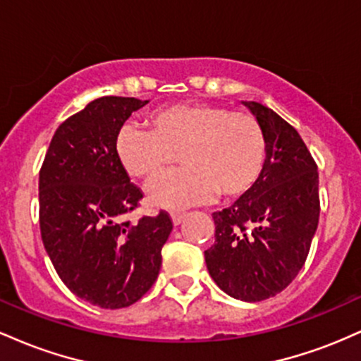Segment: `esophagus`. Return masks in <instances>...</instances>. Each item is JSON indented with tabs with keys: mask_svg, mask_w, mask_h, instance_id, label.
Segmentation results:
<instances>
[{
	"mask_svg": "<svg viewBox=\"0 0 361 361\" xmlns=\"http://www.w3.org/2000/svg\"><path fill=\"white\" fill-rule=\"evenodd\" d=\"M169 215H171V221H173V224H175V226L181 224V221H183V217H185L183 212H171Z\"/></svg>",
	"mask_w": 361,
	"mask_h": 361,
	"instance_id": "1",
	"label": "esophagus"
}]
</instances>
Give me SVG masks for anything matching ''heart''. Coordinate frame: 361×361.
<instances>
[{
  "mask_svg": "<svg viewBox=\"0 0 361 361\" xmlns=\"http://www.w3.org/2000/svg\"><path fill=\"white\" fill-rule=\"evenodd\" d=\"M146 128L126 123L115 137V154L130 176L149 180L176 154L183 168L156 178L147 188L152 205L183 209L209 200L246 195L259 180L267 140L246 111L210 103H173L151 111Z\"/></svg>",
  "mask_w": 361,
  "mask_h": 361,
  "instance_id": "b5f03b06",
  "label": "heart"
}]
</instances>
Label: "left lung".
<instances>
[{"mask_svg":"<svg viewBox=\"0 0 361 361\" xmlns=\"http://www.w3.org/2000/svg\"><path fill=\"white\" fill-rule=\"evenodd\" d=\"M263 128L259 180L229 209L214 212L215 243L205 263L219 288L259 302L287 288L304 267L319 222V173L288 122L258 102H243Z\"/></svg>","mask_w":361,"mask_h":361,"instance_id":"left-lung-1","label":"left lung"}]
</instances>
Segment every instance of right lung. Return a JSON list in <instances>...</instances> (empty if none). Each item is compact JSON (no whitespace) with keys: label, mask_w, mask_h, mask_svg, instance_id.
<instances>
[{"label":"right lung","mask_w":361,"mask_h":361,"mask_svg":"<svg viewBox=\"0 0 361 361\" xmlns=\"http://www.w3.org/2000/svg\"><path fill=\"white\" fill-rule=\"evenodd\" d=\"M147 100L102 97L61 123L39 176L40 234L57 275L74 295L102 309H122L152 287L169 215L120 222L142 192L115 154V137Z\"/></svg>","instance_id":"add662e5"}]
</instances>
